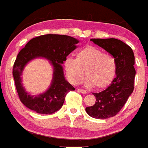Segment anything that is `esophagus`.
<instances>
[{
	"label": "esophagus",
	"mask_w": 148,
	"mask_h": 148,
	"mask_svg": "<svg viewBox=\"0 0 148 148\" xmlns=\"http://www.w3.org/2000/svg\"><path fill=\"white\" fill-rule=\"evenodd\" d=\"M78 92H82V93H83V94H86L87 93V90H82V89H78Z\"/></svg>",
	"instance_id": "34e87169"
}]
</instances>
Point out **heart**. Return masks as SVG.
<instances>
[{"label":"heart","mask_w":148,"mask_h":148,"mask_svg":"<svg viewBox=\"0 0 148 148\" xmlns=\"http://www.w3.org/2000/svg\"><path fill=\"white\" fill-rule=\"evenodd\" d=\"M64 68L68 79L73 84L81 83L85 74L84 84L87 87L104 89L115 78L116 62L110 55L104 54L102 50L88 46L77 52L75 59L66 58Z\"/></svg>","instance_id":"1"}]
</instances>
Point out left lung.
I'll return each mask as SVG.
<instances>
[{
	"instance_id": "8db88e82",
	"label": "left lung",
	"mask_w": 148,
	"mask_h": 148,
	"mask_svg": "<svg viewBox=\"0 0 148 148\" xmlns=\"http://www.w3.org/2000/svg\"><path fill=\"white\" fill-rule=\"evenodd\" d=\"M90 40L112 55L116 62V78L106 90L92 93L96 98L95 104L85 109L92 118L108 119L119 112L133 92L135 57L133 49L118 39L92 38Z\"/></svg>"
}]
</instances>
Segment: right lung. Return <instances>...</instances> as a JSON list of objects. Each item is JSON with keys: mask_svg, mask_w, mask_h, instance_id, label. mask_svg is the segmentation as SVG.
<instances>
[{"mask_svg": "<svg viewBox=\"0 0 148 148\" xmlns=\"http://www.w3.org/2000/svg\"><path fill=\"white\" fill-rule=\"evenodd\" d=\"M78 42V39L68 35L47 34L31 39L20 51L14 64L12 75L17 92L24 106L40 114H53L61 109L66 94L75 90L65 78L62 64ZM36 58L49 61L53 66V78L45 92L31 95L23 87L21 75L27 64Z\"/></svg>", "mask_w": 148, "mask_h": 148, "instance_id": "1", "label": "right lung"}]
</instances>
